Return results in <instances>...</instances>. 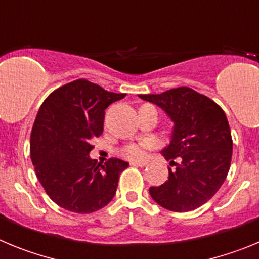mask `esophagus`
<instances>
[{"mask_svg":"<svg viewBox=\"0 0 259 259\" xmlns=\"http://www.w3.org/2000/svg\"><path fill=\"white\" fill-rule=\"evenodd\" d=\"M132 166H137V167H145L148 166V163L146 162H131Z\"/></svg>","mask_w":259,"mask_h":259,"instance_id":"esophagus-1","label":"esophagus"}]
</instances>
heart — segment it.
Masks as SVG:
<instances>
[{"instance_id": "1", "label": "heart", "mask_w": 259, "mask_h": 259, "mask_svg": "<svg viewBox=\"0 0 259 259\" xmlns=\"http://www.w3.org/2000/svg\"><path fill=\"white\" fill-rule=\"evenodd\" d=\"M150 141H141V143H134L128 144L124 148H122L120 153H122L123 157H125L127 159H131V161H139L145 155V150L148 148H150Z\"/></svg>"}]
</instances>
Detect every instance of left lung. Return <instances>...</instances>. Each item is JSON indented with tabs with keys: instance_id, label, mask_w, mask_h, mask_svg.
<instances>
[{
	"instance_id": "1",
	"label": "left lung",
	"mask_w": 259,
	"mask_h": 259,
	"mask_svg": "<svg viewBox=\"0 0 259 259\" xmlns=\"http://www.w3.org/2000/svg\"><path fill=\"white\" fill-rule=\"evenodd\" d=\"M139 97L163 109L174 122L171 143L162 154L176 168L168 167V180L150 187V196L171 211L197 209L218 192L230 170L232 137L227 116L218 104L188 87Z\"/></svg>"
}]
</instances>
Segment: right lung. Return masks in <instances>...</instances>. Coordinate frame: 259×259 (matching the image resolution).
<instances>
[{
    "mask_svg": "<svg viewBox=\"0 0 259 259\" xmlns=\"http://www.w3.org/2000/svg\"><path fill=\"white\" fill-rule=\"evenodd\" d=\"M125 97L85 79L50 93L31 132V159L47 194L68 211L89 214L115 196L127 162L110 158L104 166L89 158L92 140L104 131L105 110Z\"/></svg>",
    "mask_w": 259,
    "mask_h": 259,
    "instance_id": "right-lung-1",
    "label": "right lung"
}]
</instances>
